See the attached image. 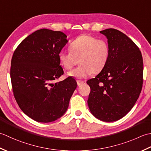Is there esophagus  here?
<instances>
[{
    "label": "esophagus",
    "instance_id": "esophagus-1",
    "mask_svg": "<svg viewBox=\"0 0 151 151\" xmlns=\"http://www.w3.org/2000/svg\"><path fill=\"white\" fill-rule=\"evenodd\" d=\"M77 83H78V86L81 85L82 84L84 83V81H79V80H77Z\"/></svg>",
    "mask_w": 151,
    "mask_h": 151
}]
</instances>
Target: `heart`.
Listing matches in <instances>:
<instances>
[{
  "label": "heart",
  "instance_id": "b5f03b06",
  "mask_svg": "<svg viewBox=\"0 0 151 151\" xmlns=\"http://www.w3.org/2000/svg\"><path fill=\"white\" fill-rule=\"evenodd\" d=\"M70 51H60L58 60L64 68L68 70L74 67L79 60L80 66L68 73V76L78 79L100 73L106 66L110 55L106 41L87 35L76 38L70 45Z\"/></svg>",
  "mask_w": 151,
  "mask_h": 151
}]
</instances>
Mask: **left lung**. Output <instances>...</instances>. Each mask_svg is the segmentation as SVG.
<instances>
[{
    "mask_svg": "<svg viewBox=\"0 0 151 151\" xmlns=\"http://www.w3.org/2000/svg\"><path fill=\"white\" fill-rule=\"evenodd\" d=\"M100 32L106 36L110 55L105 68L87 81L91 88L87 102L95 117L113 122L127 115L139 98L143 58L139 49L124 33L114 29Z\"/></svg>",
    "mask_w": 151,
    "mask_h": 151,
    "instance_id": "obj_1",
    "label": "left lung"
}]
</instances>
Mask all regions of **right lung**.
Wrapping results in <instances>:
<instances>
[{
  "label": "right lung",
  "instance_id": "right-lung-1",
  "mask_svg": "<svg viewBox=\"0 0 151 151\" xmlns=\"http://www.w3.org/2000/svg\"><path fill=\"white\" fill-rule=\"evenodd\" d=\"M60 31L42 29L24 38L11 61L14 97L24 114L40 122L61 117L77 87L72 77L54 83L64 73L58 53L68 42Z\"/></svg>",
  "mask_w": 151,
  "mask_h": 151
}]
</instances>
